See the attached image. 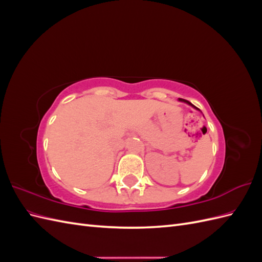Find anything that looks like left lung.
Masks as SVG:
<instances>
[{"instance_id": "1", "label": "left lung", "mask_w": 262, "mask_h": 262, "mask_svg": "<svg viewBox=\"0 0 262 262\" xmlns=\"http://www.w3.org/2000/svg\"><path fill=\"white\" fill-rule=\"evenodd\" d=\"M179 101H182V102H186V104L187 105H189V106H191L192 108H194V109H196V110H199V112H200V109H198L195 106H193L192 104H191V102H190V101H188V100H186V99H181V98H179Z\"/></svg>"}]
</instances>
